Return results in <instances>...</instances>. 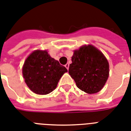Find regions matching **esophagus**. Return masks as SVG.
I'll use <instances>...</instances> for the list:
<instances>
[{
    "label": "esophagus",
    "mask_w": 131,
    "mask_h": 131,
    "mask_svg": "<svg viewBox=\"0 0 131 131\" xmlns=\"http://www.w3.org/2000/svg\"><path fill=\"white\" fill-rule=\"evenodd\" d=\"M65 67L67 69V70H69V64L67 63L65 64Z\"/></svg>",
    "instance_id": "34e87169"
}]
</instances>
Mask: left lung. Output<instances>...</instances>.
I'll return each instance as SVG.
<instances>
[{
    "mask_svg": "<svg viewBox=\"0 0 131 131\" xmlns=\"http://www.w3.org/2000/svg\"><path fill=\"white\" fill-rule=\"evenodd\" d=\"M69 73L79 89L88 93L100 91L109 75V64L100 51L91 45L74 52Z\"/></svg>",
    "mask_w": 131,
    "mask_h": 131,
    "instance_id": "left-lung-1",
    "label": "left lung"
}]
</instances>
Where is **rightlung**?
Returning <instances> with one entry per match:
<instances>
[{"label":"right lung","instance_id":"right-lung-1","mask_svg":"<svg viewBox=\"0 0 131 131\" xmlns=\"http://www.w3.org/2000/svg\"><path fill=\"white\" fill-rule=\"evenodd\" d=\"M67 69L54 60L46 51L36 50L25 60L23 75L29 88L40 95L50 93Z\"/></svg>","mask_w":131,"mask_h":131}]
</instances>
